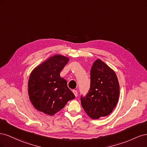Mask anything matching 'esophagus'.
Returning a JSON list of instances; mask_svg holds the SVG:
<instances>
[{"instance_id":"obj_1","label":"esophagus","mask_w":147,"mask_h":147,"mask_svg":"<svg viewBox=\"0 0 147 147\" xmlns=\"http://www.w3.org/2000/svg\"><path fill=\"white\" fill-rule=\"evenodd\" d=\"M73 92H74V94L75 96L77 97V95H78V92H77V90H73Z\"/></svg>"}]
</instances>
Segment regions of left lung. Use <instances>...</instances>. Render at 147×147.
I'll use <instances>...</instances> for the list:
<instances>
[{"label": "left lung", "instance_id": "left-lung-1", "mask_svg": "<svg viewBox=\"0 0 147 147\" xmlns=\"http://www.w3.org/2000/svg\"><path fill=\"white\" fill-rule=\"evenodd\" d=\"M90 88L86 96H81V104L92 119L106 117L116 107L119 85L116 74L100 59L93 63L90 72Z\"/></svg>", "mask_w": 147, "mask_h": 147}]
</instances>
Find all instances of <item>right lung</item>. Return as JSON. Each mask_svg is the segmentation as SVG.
<instances>
[{
	"label": "right lung",
	"mask_w": 147,
	"mask_h": 147,
	"mask_svg": "<svg viewBox=\"0 0 147 147\" xmlns=\"http://www.w3.org/2000/svg\"><path fill=\"white\" fill-rule=\"evenodd\" d=\"M69 58L55 55L35 68L28 82L29 99L40 112L53 115L63 109L67 102L75 99L74 93L60 77V72Z\"/></svg>",
	"instance_id": "add662e5"
}]
</instances>
